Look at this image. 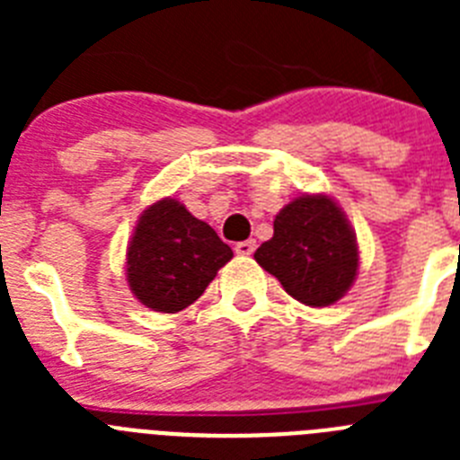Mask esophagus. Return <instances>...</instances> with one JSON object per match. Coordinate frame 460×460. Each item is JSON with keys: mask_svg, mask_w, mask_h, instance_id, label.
<instances>
[{"mask_svg": "<svg viewBox=\"0 0 460 460\" xmlns=\"http://www.w3.org/2000/svg\"><path fill=\"white\" fill-rule=\"evenodd\" d=\"M255 251V239H246V242H239L234 246V253L237 255H253Z\"/></svg>", "mask_w": 460, "mask_h": 460, "instance_id": "1", "label": "esophagus"}]
</instances>
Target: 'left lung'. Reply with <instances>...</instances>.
Masks as SVG:
<instances>
[{"label":"left lung","instance_id":"left-lung-1","mask_svg":"<svg viewBox=\"0 0 460 460\" xmlns=\"http://www.w3.org/2000/svg\"><path fill=\"white\" fill-rule=\"evenodd\" d=\"M255 260L296 302L329 306L350 290L359 251L332 198L302 195L276 214L274 237L255 251Z\"/></svg>","mask_w":460,"mask_h":460}]
</instances>
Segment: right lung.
Listing matches in <instances>:
<instances>
[{
	"instance_id": "right-lung-1",
	"label": "right lung",
	"mask_w": 460,
	"mask_h": 460,
	"mask_svg": "<svg viewBox=\"0 0 460 460\" xmlns=\"http://www.w3.org/2000/svg\"><path fill=\"white\" fill-rule=\"evenodd\" d=\"M230 258L233 249L214 227L165 198L142 211L126 253V280L147 308L177 313L207 290Z\"/></svg>"
}]
</instances>
